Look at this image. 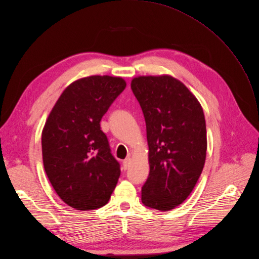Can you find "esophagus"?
<instances>
[{"label": "esophagus", "instance_id": "esophagus-1", "mask_svg": "<svg viewBox=\"0 0 259 259\" xmlns=\"http://www.w3.org/2000/svg\"><path fill=\"white\" fill-rule=\"evenodd\" d=\"M131 162H132V160L130 159V158H126L125 160H123V163H122V168L124 169V170H126L128 167H130V165H131Z\"/></svg>", "mask_w": 259, "mask_h": 259}]
</instances>
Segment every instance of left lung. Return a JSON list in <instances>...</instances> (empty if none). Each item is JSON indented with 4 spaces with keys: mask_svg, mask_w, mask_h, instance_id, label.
<instances>
[{
    "mask_svg": "<svg viewBox=\"0 0 259 259\" xmlns=\"http://www.w3.org/2000/svg\"><path fill=\"white\" fill-rule=\"evenodd\" d=\"M131 88L146 123L149 175L142 203L169 211L193 190L206 160L207 132L202 105L170 75L138 76Z\"/></svg>",
    "mask_w": 259,
    "mask_h": 259,
    "instance_id": "obj_1",
    "label": "left lung"
}]
</instances>
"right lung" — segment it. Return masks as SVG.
Returning a JSON list of instances; mask_svg holds the SVG:
<instances>
[{"instance_id": "obj_1", "label": "right lung", "mask_w": 259, "mask_h": 259, "mask_svg": "<svg viewBox=\"0 0 259 259\" xmlns=\"http://www.w3.org/2000/svg\"><path fill=\"white\" fill-rule=\"evenodd\" d=\"M121 77L92 75L69 84L41 133L44 168L57 195L76 210L109 202L120 165L100 130L102 116L125 89Z\"/></svg>"}]
</instances>
